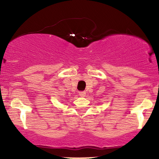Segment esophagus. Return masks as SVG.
<instances>
[{"mask_svg": "<svg viewBox=\"0 0 159 159\" xmlns=\"http://www.w3.org/2000/svg\"><path fill=\"white\" fill-rule=\"evenodd\" d=\"M78 94H79L80 96H84L86 95V92L85 91H80V92L78 93Z\"/></svg>", "mask_w": 159, "mask_h": 159, "instance_id": "34e87169", "label": "esophagus"}]
</instances>
